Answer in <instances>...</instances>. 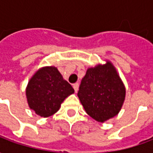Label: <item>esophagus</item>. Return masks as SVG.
Returning <instances> with one entry per match:
<instances>
[{
    "label": "esophagus",
    "mask_w": 153,
    "mask_h": 153,
    "mask_svg": "<svg viewBox=\"0 0 153 153\" xmlns=\"http://www.w3.org/2000/svg\"><path fill=\"white\" fill-rule=\"evenodd\" d=\"M73 88L74 91H75V93H77V91L79 89V83H74L73 84Z\"/></svg>",
    "instance_id": "34e87169"
}]
</instances>
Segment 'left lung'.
Instances as JSON below:
<instances>
[{"mask_svg": "<svg viewBox=\"0 0 153 153\" xmlns=\"http://www.w3.org/2000/svg\"><path fill=\"white\" fill-rule=\"evenodd\" d=\"M78 97L88 115L98 122L112 118L121 109L125 88L112 64L89 68L81 81Z\"/></svg>", "mask_w": 153, "mask_h": 153, "instance_id": "8db88e82", "label": "left lung"}]
</instances>
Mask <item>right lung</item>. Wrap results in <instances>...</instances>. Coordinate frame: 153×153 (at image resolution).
I'll return each instance as SVG.
<instances>
[{
  "label": "right lung",
  "mask_w": 153,
  "mask_h": 153,
  "mask_svg": "<svg viewBox=\"0 0 153 153\" xmlns=\"http://www.w3.org/2000/svg\"><path fill=\"white\" fill-rule=\"evenodd\" d=\"M74 93L72 86L63 79L54 66L38 70L28 82L26 89L29 107L43 117L55 114L64 100Z\"/></svg>",
  "instance_id": "add662e5"
}]
</instances>
